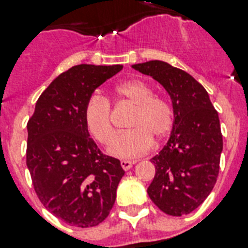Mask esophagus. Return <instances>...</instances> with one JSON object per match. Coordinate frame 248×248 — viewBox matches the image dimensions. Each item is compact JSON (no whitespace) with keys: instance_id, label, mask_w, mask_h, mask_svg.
I'll use <instances>...</instances> for the list:
<instances>
[{"instance_id":"1","label":"esophagus","mask_w":248,"mask_h":248,"mask_svg":"<svg viewBox=\"0 0 248 248\" xmlns=\"http://www.w3.org/2000/svg\"><path fill=\"white\" fill-rule=\"evenodd\" d=\"M134 164L135 161H131V160H122V161H121V166H122V169L124 170H130Z\"/></svg>"}]
</instances>
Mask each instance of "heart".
I'll use <instances>...</instances> for the list:
<instances>
[{"mask_svg":"<svg viewBox=\"0 0 248 248\" xmlns=\"http://www.w3.org/2000/svg\"><path fill=\"white\" fill-rule=\"evenodd\" d=\"M113 98L118 103L134 106L126 132L117 135L108 153L118 159H134L146 154L153 139L161 140L174 126V109L166 99L154 95L149 84L130 79L114 85ZM84 124L97 142L107 145L114 134L111 120V103L101 94H92L84 107Z\"/></svg>","mask_w":248,"mask_h":248,"instance_id":"heart-1","label":"heart"}]
</instances>
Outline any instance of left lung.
Returning a JSON list of instances; mask_svg holds the SVG:
<instances>
[{
  "label": "left lung",
  "instance_id": "obj_1",
  "mask_svg": "<svg viewBox=\"0 0 248 248\" xmlns=\"http://www.w3.org/2000/svg\"><path fill=\"white\" fill-rule=\"evenodd\" d=\"M132 68L163 85L174 109L169 141L151 159L156 172L147 194L164 213L189 214L205 201L217 182L223 150L218 112L204 87L184 70L160 60Z\"/></svg>",
  "mask_w": 248,
  "mask_h": 248
}]
</instances>
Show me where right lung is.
<instances>
[{
    "mask_svg": "<svg viewBox=\"0 0 248 248\" xmlns=\"http://www.w3.org/2000/svg\"><path fill=\"white\" fill-rule=\"evenodd\" d=\"M122 65L80 64L50 83L28 122L26 165L40 202L70 226L94 227L108 217L124 174L120 160L102 154L84 124L95 88Z\"/></svg>",
    "mask_w": 248,
    "mask_h": 248,
    "instance_id": "1",
    "label": "right lung"
}]
</instances>
